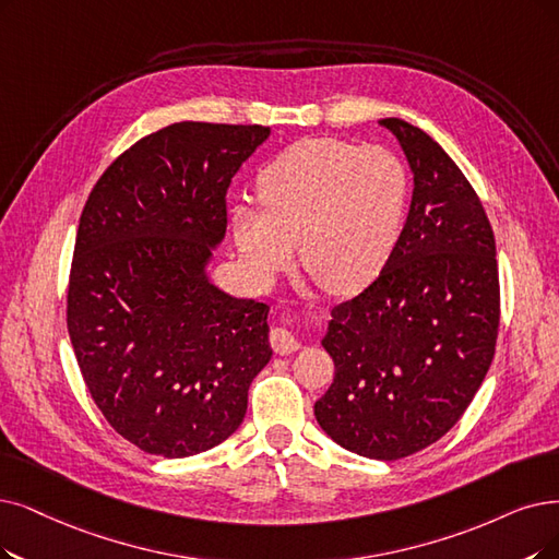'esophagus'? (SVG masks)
<instances>
[{"instance_id": "34e87169", "label": "esophagus", "mask_w": 559, "mask_h": 559, "mask_svg": "<svg viewBox=\"0 0 559 559\" xmlns=\"http://www.w3.org/2000/svg\"><path fill=\"white\" fill-rule=\"evenodd\" d=\"M271 346L280 355H288V353H296L300 348V342H298V337H296L292 330L273 328L271 330Z\"/></svg>"}]
</instances>
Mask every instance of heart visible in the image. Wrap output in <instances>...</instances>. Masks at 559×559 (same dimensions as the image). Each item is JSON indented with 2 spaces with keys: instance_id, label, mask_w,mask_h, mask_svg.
I'll return each mask as SVG.
<instances>
[{
  "instance_id": "obj_1",
  "label": "heart",
  "mask_w": 559,
  "mask_h": 559,
  "mask_svg": "<svg viewBox=\"0 0 559 559\" xmlns=\"http://www.w3.org/2000/svg\"><path fill=\"white\" fill-rule=\"evenodd\" d=\"M261 211L234 209V240L259 284L292 263L330 294L369 286L404 231L408 174L383 146L311 138L280 151L257 176Z\"/></svg>"
}]
</instances>
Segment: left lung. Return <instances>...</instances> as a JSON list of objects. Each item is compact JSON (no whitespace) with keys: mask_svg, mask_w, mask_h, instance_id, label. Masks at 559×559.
<instances>
[{"mask_svg":"<svg viewBox=\"0 0 559 559\" xmlns=\"http://www.w3.org/2000/svg\"><path fill=\"white\" fill-rule=\"evenodd\" d=\"M381 126L406 153L413 202L381 275L332 309L323 348L334 381L314 415L344 450L396 461L471 406L493 362L500 280L493 229L456 163L406 121Z\"/></svg>","mask_w":559,"mask_h":559,"instance_id":"obj_1","label":"left lung"}]
</instances>
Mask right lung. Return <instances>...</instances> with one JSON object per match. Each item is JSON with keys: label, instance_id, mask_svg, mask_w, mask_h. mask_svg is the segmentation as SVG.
Masks as SVG:
<instances>
[{"label": "right lung", "instance_id": "add662e5", "mask_svg": "<svg viewBox=\"0 0 559 559\" xmlns=\"http://www.w3.org/2000/svg\"><path fill=\"white\" fill-rule=\"evenodd\" d=\"M267 135L171 123L123 151L84 204L66 323L98 411L146 454L186 459L227 440L273 355L267 305L206 275L231 178Z\"/></svg>", "mask_w": 559, "mask_h": 559}]
</instances>
